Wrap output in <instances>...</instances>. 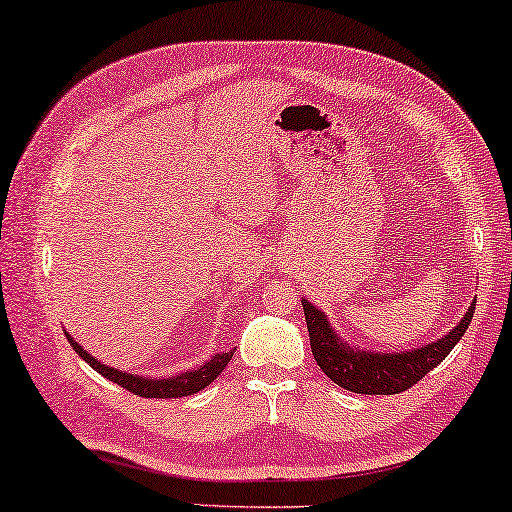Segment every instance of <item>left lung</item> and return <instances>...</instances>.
Wrapping results in <instances>:
<instances>
[{
	"mask_svg": "<svg viewBox=\"0 0 512 512\" xmlns=\"http://www.w3.org/2000/svg\"><path fill=\"white\" fill-rule=\"evenodd\" d=\"M302 306L311 338V352L322 373L341 389L368 393V396H393V393L407 391L423 380L432 368L442 364L448 352L455 348V343L465 336L476 309V304H471L467 316L435 343L412 352H393V355H384V352L377 355L375 352L373 355V352L355 350L343 343L329 327L325 313H320L309 300H302Z\"/></svg>",
	"mask_w": 512,
	"mask_h": 512,
	"instance_id": "left-lung-1",
	"label": "left lung"
}]
</instances>
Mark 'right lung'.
<instances>
[{
    "mask_svg": "<svg viewBox=\"0 0 512 512\" xmlns=\"http://www.w3.org/2000/svg\"><path fill=\"white\" fill-rule=\"evenodd\" d=\"M68 336L70 345H73V350L80 355L86 364H89L93 371H98L102 377H107V380H112L123 387L125 391L135 393V396L141 398H183V396H192V393L206 389L212 380H217V375L224 371L226 364H229L231 357H233V350L224 352V355H215L206 364L196 368V371H187V373H180L174 377H167V380H151V377H139V375H132V373H123V371H116L112 366H105L100 364L96 357H91L89 352H86L80 343L73 341V338Z\"/></svg>",
    "mask_w": 512,
    "mask_h": 512,
    "instance_id": "right-lung-1",
    "label": "right lung"
}]
</instances>
